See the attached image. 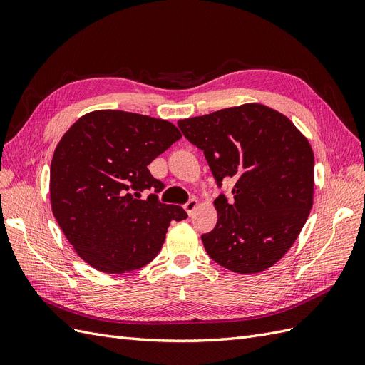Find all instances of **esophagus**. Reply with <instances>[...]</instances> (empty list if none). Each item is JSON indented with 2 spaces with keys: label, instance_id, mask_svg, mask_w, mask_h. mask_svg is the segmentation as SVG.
Listing matches in <instances>:
<instances>
[{
  "label": "esophagus",
  "instance_id": "obj_1",
  "mask_svg": "<svg viewBox=\"0 0 365 365\" xmlns=\"http://www.w3.org/2000/svg\"><path fill=\"white\" fill-rule=\"evenodd\" d=\"M197 205H198V202H197V198L194 197V198H191V200H187V202L185 203V210H186V212L187 214H190V215H192V212H194V209L197 207Z\"/></svg>",
  "mask_w": 365,
  "mask_h": 365
}]
</instances>
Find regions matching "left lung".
I'll list each match as a JSON object with an SVG mask.
<instances>
[{
	"label": "left lung",
	"instance_id": "left-lung-1",
	"mask_svg": "<svg viewBox=\"0 0 365 365\" xmlns=\"http://www.w3.org/2000/svg\"><path fill=\"white\" fill-rule=\"evenodd\" d=\"M205 153L217 185V226L202 235L210 259L233 273H259L297 240L314 195V153L285 115L249 103L178 123Z\"/></svg>",
	"mask_w": 365,
	"mask_h": 365
}]
</instances>
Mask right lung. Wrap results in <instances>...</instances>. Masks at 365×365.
<instances>
[{"instance_id":"right-lung-1","label":"right lung","mask_w":365,"mask_h":365,"mask_svg":"<svg viewBox=\"0 0 365 365\" xmlns=\"http://www.w3.org/2000/svg\"><path fill=\"white\" fill-rule=\"evenodd\" d=\"M180 138L165 120L123 110L91 112L69 127L51 160V209L86 264L109 274L143 268L160 252L170 221L187 217L159 202L165 185L147 168ZM144 190L155 194L143 199Z\"/></svg>"}]
</instances>
